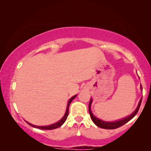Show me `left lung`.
Here are the masks:
<instances>
[{
	"instance_id": "obj_1",
	"label": "left lung",
	"mask_w": 151,
	"mask_h": 151,
	"mask_svg": "<svg viewBox=\"0 0 151 151\" xmlns=\"http://www.w3.org/2000/svg\"><path fill=\"white\" fill-rule=\"evenodd\" d=\"M140 88H141V90L142 91V86H140ZM142 100V98L140 99L137 109H136L134 111L131 115H129V116H127L126 117H124V118L119 119V120H117V121L106 122V121H103V120H102V119H99L98 117L94 116L93 114L92 111H91V104H92V101L93 100H92V98H91L89 104H88V111H89V114H90L91 118L92 121L95 124H96V126H98V127L102 128V129H117V128H119V127H122V126H123L124 124H125L126 123H127L128 122L131 120L132 118H133L134 116H135V115L137 114L138 111H139V106H140V105H141Z\"/></svg>"
}]
</instances>
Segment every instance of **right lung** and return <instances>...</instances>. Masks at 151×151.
Returning a JSON list of instances; mask_svg holds the SVG:
<instances>
[{"instance_id": "right-lung-1", "label": "right lung", "mask_w": 151, "mask_h": 151, "mask_svg": "<svg viewBox=\"0 0 151 151\" xmlns=\"http://www.w3.org/2000/svg\"><path fill=\"white\" fill-rule=\"evenodd\" d=\"M76 96H77V95H75V96L71 97V98L69 99V101H68L67 110H66V112L65 113V115H64V116L63 117H62V119H60V120L58 122H57L53 124L49 125V126H36V125L32 124H31V123H29L28 122H27V121H25V122L28 124L32 126V127L36 128V129H42V130H51V129H57V128H59L60 127H61V126L63 125L64 123H65L66 119H67L68 114H69V105H70V104H71V102H72V100H73Z\"/></svg>"}]
</instances>
